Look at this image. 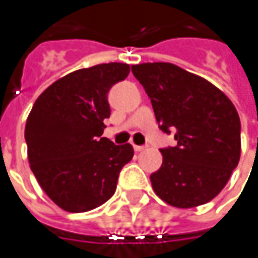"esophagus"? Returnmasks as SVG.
Masks as SVG:
<instances>
[{"mask_svg": "<svg viewBox=\"0 0 258 258\" xmlns=\"http://www.w3.org/2000/svg\"><path fill=\"white\" fill-rule=\"evenodd\" d=\"M146 148H148L146 145H145V146H138V145H135L134 146V149L136 151V152H142V151H145Z\"/></svg>", "mask_w": 258, "mask_h": 258, "instance_id": "1", "label": "esophagus"}]
</instances>
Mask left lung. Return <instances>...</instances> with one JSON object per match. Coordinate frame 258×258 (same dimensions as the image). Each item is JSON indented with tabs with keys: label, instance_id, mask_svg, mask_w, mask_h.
<instances>
[{
	"label": "left lung",
	"instance_id": "obj_1",
	"mask_svg": "<svg viewBox=\"0 0 258 258\" xmlns=\"http://www.w3.org/2000/svg\"><path fill=\"white\" fill-rule=\"evenodd\" d=\"M154 107L159 129L176 146L161 149L151 175L155 194L176 208L210 203L223 191L241 154V123L233 102L200 76L171 63L132 66Z\"/></svg>",
	"mask_w": 258,
	"mask_h": 258
}]
</instances>
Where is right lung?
<instances>
[{"instance_id": "obj_1", "label": "right lung", "mask_w": 258, "mask_h": 258, "mask_svg": "<svg viewBox=\"0 0 258 258\" xmlns=\"http://www.w3.org/2000/svg\"><path fill=\"white\" fill-rule=\"evenodd\" d=\"M129 64L80 69L48 86L25 123L28 162L48 198L69 213H86L116 191L119 172L134 158L131 144L102 138L110 116L107 93Z\"/></svg>"}]
</instances>
